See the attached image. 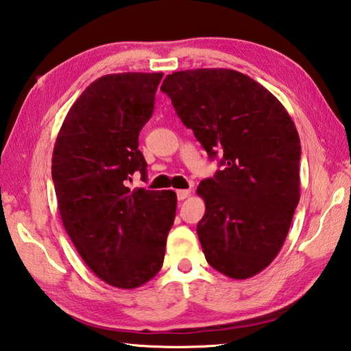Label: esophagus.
I'll return each instance as SVG.
<instances>
[{"mask_svg": "<svg viewBox=\"0 0 351 351\" xmlns=\"http://www.w3.org/2000/svg\"><path fill=\"white\" fill-rule=\"evenodd\" d=\"M176 196L178 201H184L185 197L190 196V190H176Z\"/></svg>", "mask_w": 351, "mask_h": 351, "instance_id": "esophagus-1", "label": "esophagus"}]
</instances>
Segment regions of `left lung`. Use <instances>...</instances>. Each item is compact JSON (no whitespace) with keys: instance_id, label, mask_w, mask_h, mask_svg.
Returning <instances> with one entry per match:
<instances>
[{"instance_id":"obj_1","label":"left lung","mask_w":351,"mask_h":351,"mask_svg":"<svg viewBox=\"0 0 351 351\" xmlns=\"http://www.w3.org/2000/svg\"><path fill=\"white\" fill-rule=\"evenodd\" d=\"M181 121L222 170L201 181L205 215L197 237L223 276L245 280L269 266L300 201V136L291 115L246 74L197 68L161 85Z\"/></svg>"}]
</instances>
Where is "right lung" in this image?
<instances>
[{
	"label": "right lung",
	"mask_w": 351,
	"mask_h": 351,
	"mask_svg": "<svg viewBox=\"0 0 351 351\" xmlns=\"http://www.w3.org/2000/svg\"><path fill=\"white\" fill-rule=\"evenodd\" d=\"M161 73L108 74L68 111L53 150L51 175L65 231L95 276L134 289L160 272L176 215L171 190H130L147 162L138 135L154 112Z\"/></svg>",
	"instance_id": "right-lung-1"
}]
</instances>
